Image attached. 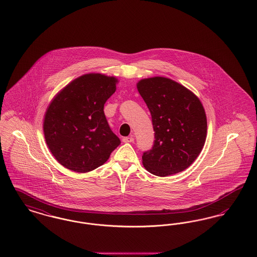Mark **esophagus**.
I'll use <instances>...</instances> for the list:
<instances>
[{
    "instance_id": "esophagus-1",
    "label": "esophagus",
    "mask_w": 257,
    "mask_h": 257,
    "mask_svg": "<svg viewBox=\"0 0 257 257\" xmlns=\"http://www.w3.org/2000/svg\"><path fill=\"white\" fill-rule=\"evenodd\" d=\"M123 143L125 144H128V143H133L134 142V137L133 136H130V137H125L122 139Z\"/></svg>"
}]
</instances>
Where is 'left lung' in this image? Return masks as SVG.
<instances>
[{
  "label": "left lung",
  "mask_w": 257,
  "mask_h": 257,
  "mask_svg": "<svg viewBox=\"0 0 257 257\" xmlns=\"http://www.w3.org/2000/svg\"><path fill=\"white\" fill-rule=\"evenodd\" d=\"M137 87L155 132L153 147L144 152V167L161 177L183 171L197 158L206 140L207 119L200 100L165 77L143 79Z\"/></svg>",
  "instance_id": "1"
}]
</instances>
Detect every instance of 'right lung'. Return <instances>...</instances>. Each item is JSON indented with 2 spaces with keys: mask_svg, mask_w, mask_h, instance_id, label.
Here are the masks:
<instances>
[{
  "mask_svg": "<svg viewBox=\"0 0 257 257\" xmlns=\"http://www.w3.org/2000/svg\"><path fill=\"white\" fill-rule=\"evenodd\" d=\"M117 79L99 73L73 80L54 97L44 115L43 132L51 153L76 172L97 169L120 145L104 113Z\"/></svg>",
  "mask_w": 257,
  "mask_h": 257,
  "instance_id": "obj_1",
  "label": "right lung"
}]
</instances>
